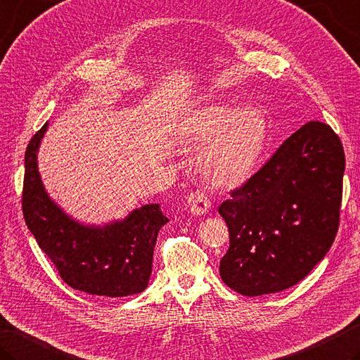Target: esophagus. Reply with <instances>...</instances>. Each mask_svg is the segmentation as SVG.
Listing matches in <instances>:
<instances>
[{
	"instance_id": "1",
	"label": "esophagus",
	"mask_w": 360,
	"mask_h": 360,
	"mask_svg": "<svg viewBox=\"0 0 360 360\" xmlns=\"http://www.w3.org/2000/svg\"><path fill=\"white\" fill-rule=\"evenodd\" d=\"M187 206H188L190 212H192L193 215L207 214L209 210H210L209 196L204 193V192H201V190H196V192H192V193L188 195Z\"/></svg>"
}]
</instances>
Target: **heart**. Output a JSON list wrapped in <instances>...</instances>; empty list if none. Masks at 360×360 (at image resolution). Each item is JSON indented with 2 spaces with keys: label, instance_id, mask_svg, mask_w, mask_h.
<instances>
[{
  "label": "heart",
  "instance_id": "b5f03b06",
  "mask_svg": "<svg viewBox=\"0 0 360 360\" xmlns=\"http://www.w3.org/2000/svg\"><path fill=\"white\" fill-rule=\"evenodd\" d=\"M269 132V120L257 108L214 103L181 120L178 142L192 150L204 146L198 158L204 178L215 187L236 188L255 174Z\"/></svg>",
  "mask_w": 360,
  "mask_h": 360
}]
</instances>
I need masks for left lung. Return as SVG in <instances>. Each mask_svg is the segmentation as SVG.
Segmentation results:
<instances>
[{"label": "left lung", "mask_w": 360, "mask_h": 360, "mask_svg": "<svg viewBox=\"0 0 360 360\" xmlns=\"http://www.w3.org/2000/svg\"><path fill=\"white\" fill-rule=\"evenodd\" d=\"M345 153L329 124L309 122L218 207L229 229L223 283L245 297L283 292L326 256L340 221Z\"/></svg>", "instance_id": "8db88e82"}]
</instances>
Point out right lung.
Listing matches in <instances>:
<instances>
[{
    "label": "right lung",
    "mask_w": 360,
    "mask_h": 360,
    "mask_svg": "<svg viewBox=\"0 0 360 360\" xmlns=\"http://www.w3.org/2000/svg\"><path fill=\"white\" fill-rule=\"evenodd\" d=\"M48 123L31 139L25 153L21 207L27 228L51 259L63 283L101 297H129L143 292L153 269L158 232L168 223L159 204H145L103 226L84 224L56 204L41 182L37 151Z\"/></svg>",
    "instance_id": "right-lung-1"
}]
</instances>
